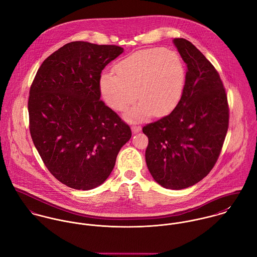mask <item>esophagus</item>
Listing matches in <instances>:
<instances>
[{"instance_id":"34e87169","label":"esophagus","mask_w":257,"mask_h":257,"mask_svg":"<svg viewBox=\"0 0 257 257\" xmlns=\"http://www.w3.org/2000/svg\"><path fill=\"white\" fill-rule=\"evenodd\" d=\"M131 129H132V132H133L134 134H136V133H139L142 128H141V126H132Z\"/></svg>"}]
</instances>
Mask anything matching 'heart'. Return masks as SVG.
Listing matches in <instances>:
<instances>
[{
    "instance_id": "b5f03b06",
    "label": "heart",
    "mask_w": 257,
    "mask_h": 257,
    "mask_svg": "<svg viewBox=\"0 0 257 257\" xmlns=\"http://www.w3.org/2000/svg\"><path fill=\"white\" fill-rule=\"evenodd\" d=\"M114 71L101 75L100 92L115 111L124 110L138 96L141 100L126 114L129 120H144L152 113L166 115L182 96L185 65L174 51L156 48L133 52L121 59Z\"/></svg>"
}]
</instances>
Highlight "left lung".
I'll return each mask as SVG.
<instances>
[{
  "label": "left lung",
  "instance_id": "obj_1",
  "mask_svg": "<svg viewBox=\"0 0 257 257\" xmlns=\"http://www.w3.org/2000/svg\"><path fill=\"white\" fill-rule=\"evenodd\" d=\"M187 64L180 101L167 116L143 127L148 137L146 163L155 181L182 190L203 180L220 154L229 110L222 81L213 65L191 42L174 39Z\"/></svg>",
  "mask_w": 257,
  "mask_h": 257
}]
</instances>
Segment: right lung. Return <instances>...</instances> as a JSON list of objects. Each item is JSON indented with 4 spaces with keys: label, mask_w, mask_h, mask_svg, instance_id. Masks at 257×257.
I'll return each mask as SVG.
<instances>
[{
    "label": "right lung",
    "mask_w": 257,
    "mask_h": 257,
    "mask_svg": "<svg viewBox=\"0 0 257 257\" xmlns=\"http://www.w3.org/2000/svg\"><path fill=\"white\" fill-rule=\"evenodd\" d=\"M123 51L66 44L42 63L31 86L33 142L52 176L71 189L88 191L103 184L131 138L130 127L100 100L101 72Z\"/></svg>",
    "instance_id": "1"
}]
</instances>
